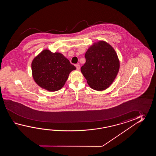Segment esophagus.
<instances>
[{"instance_id":"obj_1","label":"esophagus","mask_w":156,"mask_h":156,"mask_svg":"<svg viewBox=\"0 0 156 156\" xmlns=\"http://www.w3.org/2000/svg\"><path fill=\"white\" fill-rule=\"evenodd\" d=\"M75 66L76 67L77 70H80V66L79 64H77V65H75Z\"/></svg>"}]
</instances>
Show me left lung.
Masks as SVG:
<instances>
[{"label": "left lung", "mask_w": 156, "mask_h": 156, "mask_svg": "<svg viewBox=\"0 0 156 156\" xmlns=\"http://www.w3.org/2000/svg\"><path fill=\"white\" fill-rule=\"evenodd\" d=\"M86 62L81 68L90 87L102 91L109 87L119 70V60L115 51L103 41L94 43L86 51Z\"/></svg>", "instance_id": "8db88e82"}]
</instances>
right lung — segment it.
I'll return each instance as SVG.
<instances>
[{"mask_svg":"<svg viewBox=\"0 0 156 156\" xmlns=\"http://www.w3.org/2000/svg\"><path fill=\"white\" fill-rule=\"evenodd\" d=\"M76 70L62 53L44 50L32 62V76L41 87L49 91L61 89L65 84L70 73Z\"/></svg>","mask_w":156,"mask_h":156,"instance_id":"1","label":"right lung"}]
</instances>
